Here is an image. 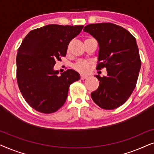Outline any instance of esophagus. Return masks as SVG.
<instances>
[{
	"label": "esophagus",
	"mask_w": 154,
	"mask_h": 154,
	"mask_svg": "<svg viewBox=\"0 0 154 154\" xmlns=\"http://www.w3.org/2000/svg\"><path fill=\"white\" fill-rule=\"evenodd\" d=\"M88 78V75H85V74H81V80H84V79H86Z\"/></svg>",
	"instance_id": "34e87169"
}]
</instances>
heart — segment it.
Returning a JSON list of instances; mask_svg holds the SVG:
<instances>
[{
    "label": "heart",
    "mask_w": 154,
    "mask_h": 154,
    "mask_svg": "<svg viewBox=\"0 0 154 154\" xmlns=\"http://www.w3.org/2000/svg\"><path fill=\"white\" fill-rule=\"evenodd\" d=\"M74 68L75 70L79 71V72L85 73L88 71V68H89V64L85 62H80L75 65Z\"/></svg>",
    "instance_id": "obj_1"
}]
</instances>
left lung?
I'll use <instances>...</instances> for the list:
<instances>
[{
    "mask_svg": "<svg viewBox=\"0 0 154 154\" xmlns=\"http://www.w3.org/2000/svg\"><path fill=\"white\" fill-rule=\"evenodd\" d=\"M83 31L98 42L97 69L107 70L106 76L94 75L100 85L91 97L101 108L116 109L130 97L137 81L141 60L136 39L125 29L111 23L88 24Z\"/></svg>",
    "mask_w": 154,
    "mask_h": 154,
    "instance_id": "8db88e82",
    "label": "left lung"
}]
</instances>
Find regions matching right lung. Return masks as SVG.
<instances>
[{"mask_svg":"<svg viewBox=\"0 0 154 154\" xmlns=\"http://www.w3.org/2000/svg\"><path fill=\"white\" fill-rule=\"evenodd\" d=\"M83 28L49 24L31 31L23 40L17 55V80L23 97L35 110L55 112L66 102L71 84L80 79L73 69L58 75L54 66Z\"/></svg>","mask_w":154,"mask_h":154,"instance_id":"1","label":"right lung"}]
</instances>
